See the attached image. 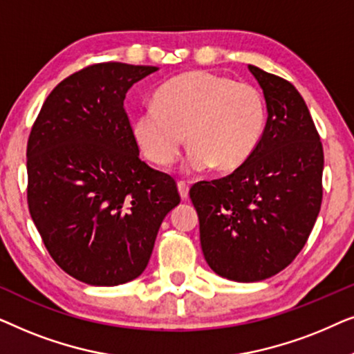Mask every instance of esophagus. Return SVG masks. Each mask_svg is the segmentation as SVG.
I'll return each instance as SVG.
<instances>
[{
  "instance_id": "obj_1",
  "label": "esophagus",
  "mask_w": 354,
  "mask_h": 354,
  "mask_svg": "<svg viewBox=\"0 0 354 354\" xmlns=\"http://www.w3.org/2000/svg\"><path fill=\"white\" fill-rule=\"evenodd\" d=\"M177 188H178V193H180L182 200H187V198H188V190H190V187H188V183L180 180V182L177 183Z\"/></svg>"
}]
</instances>
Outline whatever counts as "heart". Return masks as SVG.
<instances>
[{
	"instance_id": "heart-1",
	"label": "heart",
	"mask_w": 354,
	"mask_h": 354,
	"mask_svg": "<svg viewBox=\"0 0 354 354\" xmlns=\"http://www.w3.org/2000/svg\"><path fill=\"white\" fill-rule=\"evenodd\" d=\"M153 103L135 113L130 133L140 153L159 167L176 161L187 138L188 172L212 166L232 172L253 156L268 129L263 91L214 72L174 77L156 90Z\"/></svg>"
}]
</instances>
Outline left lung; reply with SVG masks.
<instances>
[{
  "label": "left lung",
  "mask_w": 354,
  "mask_h": 354,
  "mask_svg": "<svg viewBox=\"0 0 354 354\" xmlns=\"http://www.w3.org/2000/svg\"><path fill=\"white\" fill-rule=\"evenodd\" d=\"M248 69L268 104L263 142L230 176L190 188L206 263L235 282H258L287 268L322 203L324 151L306 103L290 82Z\"/></svg>",
  "instance_id": "1"
}]
</instances>
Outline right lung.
Segmentation results:
<instances>
[{"instance_id": "add662e5", "label": "right lung", "mask_w": 354, "mask_h": 354, "mask_svg": "<svg viewBox=\"0 0 354 354\" xmlns=\"http://www.w3.org/2000/svg\"><path fill=\"white\" fill-rule=\"evenodd\" d=\"M153 66L103 62L75 72L41 106L27 145V201L55 263L95 287L147 269L176 180L140 159L125 93Z\"/></svg>"}]
</instances>
